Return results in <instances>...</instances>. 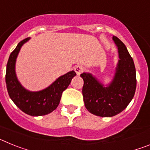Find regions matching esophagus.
Returning a JSON list of instances; mask_svg holds the SVG:
<instances>
[{
	"label": "esophagus",
	"mask_w": 150,
	"mask_h": 150,
	"mask_svg": "<svg viewBox=\"0 0 150 150\" xmlns=\"http://www.w3.org/2000/svg\"><path fill=\"white\" fill-rule=\"evenodd\" d=\"M74 71H75V72H76V75H79V74H81V73L84 71V67H83L82 65H76L75 66V67H74Z\"/></svg>",
	"instance_id": "obj_1"
}]
</instances>
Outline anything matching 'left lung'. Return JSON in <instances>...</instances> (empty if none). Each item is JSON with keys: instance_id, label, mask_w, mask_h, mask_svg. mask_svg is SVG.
<instances>
[{"instance_id": "1", "label": "left lung", "mask_w": 150, "mask_h": 150, "mask_svg": "<svg viewBox=\"0 0 150 150\" xmlns=\"http://www.w3.org/2000/svg\"><path fill=\"white\" fill-rule=\"evenodd\" d=\"M112 40L118 49V61L112 81L104 86L91 73H83V96L85 107L91 113L101 117H111L124 110L132 101L137 79L134 61L126 46L115 36Z\"/></svg>"}]
</instances>
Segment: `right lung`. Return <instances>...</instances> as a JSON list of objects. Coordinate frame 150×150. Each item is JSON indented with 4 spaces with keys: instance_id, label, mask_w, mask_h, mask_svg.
<instances>
[{
    "instance_id": "add662e5",
    "label": "right lung",
    "mask_w": 150,
    "mask_h": 150,
    "mask_svg": "<svg viewBox=\"0 0 150 150\" xmlns=\"http://www.w3.org/2000/svg\"><path fill=\"white\" fill-rule=\"evenodd\" d=\"M29 40L30 38H28L19 42L9 57L6 71V88L14 104L25 113L32 116H44L56 109L60 103L62 92L68 87L71 79L76 74L74 71H69L55 79L50 86L40 91L26 89L16 76V62L22 46Z\"/></svg>"
}]
</instances>
